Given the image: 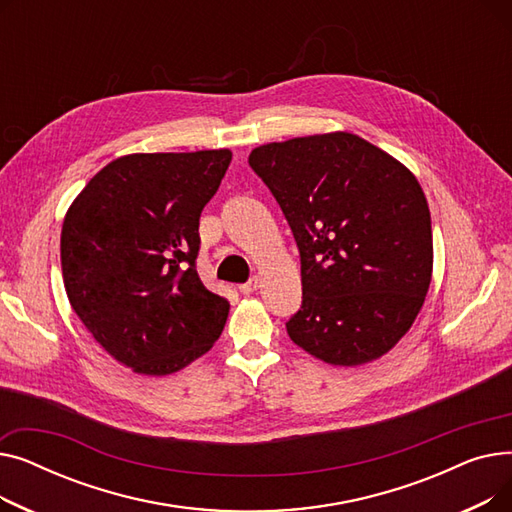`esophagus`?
<instances>
[{
	"label": "esophagus",
	"mask_w": 512,
	"mask_h": 512,
	"mask_svg": "<svg viewBox=\"0 0 512 512\" xmlns=\"http://www.w3.org/2000/svg\"><path fill=\"white\" fill-rule=\"evenodd\" d=\"M257 288H259V278L255 276V278H251L247 284L240 286V292H242V294H253Z\"/></svg>",
	"instance_id": "34e87169"
}]
</instances>
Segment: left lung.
Here are the masks:
<instances>
[{"instance_id": "obj_1", "label": "left lung", "mask_w": 512, "mask_h": 512, "mask_svg": "<svg viewBox=\"0 0 512 512\" xmlns=\"http://www.w3.org/2000/svg\"><path fill=\"white\" fill-rule=\"evenodd\" d=\"M301 253L303 305L286 324L311 357L357 367L417 319L434 270L432 218L415 174L353 132L255 147Z\"/></svg>"}]
</instances>
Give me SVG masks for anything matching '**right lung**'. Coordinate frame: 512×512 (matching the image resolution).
Wrapping results in <instances>:
<instances>
[{
  "label": "right lung",
  "instance_id": "add662e5",
  "mask_svg": "<svg viewBox=\"0 0 512 512\" xmlns=\"http://www.w3.org/2000/svg\"><path fill=\"white\" fill-rule=\"evenodd\" d=\"M230 149L130 153L110 161L66 211L68 301L103 351L134 373L170 375L220 338L230 303L195 267L199 218Z\"/></svg>",
  "mask_w": 512,
  "mask_h": 512
}]
</instances>
